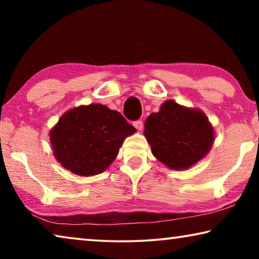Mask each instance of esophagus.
I'll list each match as a JSON object with an SVG mask.
<instances>
[{
  "label": "esophagus",
  "instance_id": "esophagus-1",
  "mask_svg": "<svg viewBox=\"0 0 259 259\" xmlns=\"http://www.w3.org/2000/svg\"><path fill=\"white\" fill-rule=\"evenodd\" d=\"M134 126H135V128L137 129L138 131H142V130H143V128H144L143 121H140V120H138V121H135V122H134Z\"/></svg>",
  "mask_w": 259,
  "mask_h": 259
}]
</instances>
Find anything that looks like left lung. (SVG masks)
<instances>
[{
    "mask_svg": "<svg viewBox=\"0 0 259 259\" xmlns=\"http://www.w3.org/2000/svg\"><path fill=\"white\" fill-rule=\"evenodd\" d=\"M144 136L152 154L169 169L179 171L202 160L214 142L213 126L201 109L183 106L171 99L147 117Z\"/></svg>",
    "mask_w": 259,
    "mask_h": 259,
    "instance_id": "left-lung-1",
    "label": "left lung"
}]
</instances>
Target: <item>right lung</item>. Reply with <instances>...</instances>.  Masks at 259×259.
<instances>
[{
    "mask_svg": "<svg viewBox=\"0 0 259 259\" xmlns=\"http://www.w3.org/2000/svg\"><path fill=\"white\" fill-rule=\"evenodd\" d=\"M136 129L119 112L102 104L68 109L50 130L54 156L74 175L90 177L113 163L120 147Z\"/></svg>",
    "mask_w": 259,
    "mask_h": 259,
    "instance_id": "add662e5",
    "label": "right lung"
}]
</instances>
